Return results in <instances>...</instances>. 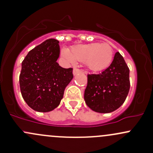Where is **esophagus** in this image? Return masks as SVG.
Listing matches in <instances>:
<instances>
[{"instance_id":"esophagus-1","label":"esophagus","mask_w":153,"mask_h":153,"mask_svg":"<svg viewBox=\"0 0 153 153\" xmlns=\"http://www.w3.org/2000/svg\"><path fill=\"white\" fill-rule=\"evenodd\" d=\"M81 72H82V70L79 69V68H74V70H73V74H74V75H76V74H77L81 73Z\"/></svg>"}]
</instances>
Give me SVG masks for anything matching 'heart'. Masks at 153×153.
<instances>
[{
	"label": "heart",
	"instance_id": "obj_1",
	"mask_svg": "<svg viewBox=\"0 0 153 153\" xmlns=\"http://www.w3.org/2000/svg\"><path fill=\"white\" fill-rule=\"evenodd\" d=\"M61 55L68 63L74 64L76 60L85 62L90 71L99 72L106 69L111 65L114 50L109 44L90 43L74 46L71 51L64 48Z\"/></svg>",
	"mask_w": 153,
	"mask_h": 153
}]
</instances>
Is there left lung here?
Wrapping results in <instances>:
<instances>
[{
    "label": "left lung",
    "instance_id": "obj_1",
    "mask_svg": "<svg viewBox=\"0 0 153 153\" xmlns=\"http://www.w3.org/2000/svg\"><path fill=\"white\" fill-rule=\"evenodd\" d=\"M129 71L124 58L117 52L106 69L98 74H88L84 95L88 107L99 113L117 109L128 94Z\"/></svg>",
    "mask_w": 153,
    "mask_h": 153
}]
</instances>
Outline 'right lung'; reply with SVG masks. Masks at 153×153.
Wrapping results in <instances>:
<instances>
[{
  "mask_svg": "<svg viewBox=\"0 0 153 153\" xmlns=\"http://www.w3.org/2000/svg\"><path fill=\"white\" fill-rule=\"evenodd\" d=\"M59 55V42L50 39L31 50L22 61L21 93L35 111L48 112L57 107L65 88L73 79V68H62L57 63Z\"/></svg>",
  "mask_w": 153,
  "mask_h": 153,
  "instance_id": "right-lung-1",
  "label": "right lung"
}]
</instances>
